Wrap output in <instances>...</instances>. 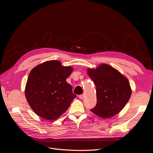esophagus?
Here are the masks:
<instances>
[{"mask_svg": "<svg viewBox=\"0 0 153 153\" xmlns=\"http://www.w3.org/2000/svg\"><path fill=\"white\" fill-rule=\"evenodd\" d=\"M84 94H81V95H79V98L80 99H82L84 98Z\"/></svg>", "mask_w": 153, "mask_h": 153, "instance_id": "34e87169", "label": "esophagus"}]
</instances>
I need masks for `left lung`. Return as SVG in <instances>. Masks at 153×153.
<instances>
[{
	"mask_svg": "<svg viewBox=\"0 0 153 153\" xmlns=\"http://www.w3.org/2000/svg\"><path fill=\"white\" fill-rule=\"evenodd\" d=\"M87 73L94 82L97 95V104L91 111L103 118L118 114L131 95L128 79L117 69L105 63L96 68H88Z\"/></svg>",
	"mask_w": 153,
	"mask_h": 153,
	"instance_id": "obj_1",
	"label": "left lung"
}]
</instances>
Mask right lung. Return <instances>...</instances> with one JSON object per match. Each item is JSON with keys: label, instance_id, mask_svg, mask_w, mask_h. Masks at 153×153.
<instances>
[{"label": "right lung", "instance_id": "1", "mask_svg": "<svg viewBox=\"0 0 153 153\" xmlns=\"http://www.w3.org/2000/svg\"><path fill=\"white\" fill-rule=\"evenodd\" d=\"M73 71L57 60L39 64L30 71L25 94L31 109L47 120L58 118L70 106L76 95L66 80Z\"/></svg>", "mask_w": 153, "mask_h": 153}]
</instances>
